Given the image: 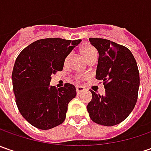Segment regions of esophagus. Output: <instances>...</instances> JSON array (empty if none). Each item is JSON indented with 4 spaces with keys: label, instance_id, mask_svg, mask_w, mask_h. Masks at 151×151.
<instances>
[{
    "label": "esophagus",
    "instance_id": "esophagus-1",
    "mask_svg": "<svg viewBox=\"0 0 151 151\" xmlns=\"http://www.w3.org/2000/svg\"><path fill=\"white\" fill-rule=\"evenodd\" d=\"M85 90H86V88H85L84 86H76V91H77L78 94H80L81 91H83Z\"/></svg>",
    "mask_w": 151,
    "mask_h": 151
}]
</instances>
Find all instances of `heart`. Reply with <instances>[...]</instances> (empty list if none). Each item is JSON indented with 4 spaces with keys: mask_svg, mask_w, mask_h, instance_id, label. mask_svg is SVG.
Listing matches in <instances>:
<instances>
[{
    "mask_svg": "<svg viewBox=\"0 0 151 151\" xmlns=\"http://www.w3.org/2000/svg\"><path fill=\"white\" fill-rule=\"evenodd\" d=\"M80 52H81V55L84 57V59L87 62L90 60H91V59H93L95 57H97L96 50L93 47L90 46V45H84V46L81 47ZM77 78L80 80V79H81V77L78 76Z\"/></svg>",
    "mask_w": 151,
    "mask_h": 151,
    "instance_id": "heart-1",
    "label": "heart"
}]
</instances>
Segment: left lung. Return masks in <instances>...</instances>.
Here are the masks:
<instances>
[{"label": "left lung", "mask_w": 151, "mask_h": 151, "mask_svg": "<svg viewBox=\"0 0 151 151\" xmlns=\"http://www.w3.org/2000/svg\"><path fill=\"white\" fill-rule=\"evenodd\" d=\"M98 51L96 79L102 81L105 94L91 91L87 105L91 119L100 125L119 124L133 111L139 86V74L133 54L126 47L104 38H89Z\"/></svg>", "instance_id": "8db88e82"}]
</instances>
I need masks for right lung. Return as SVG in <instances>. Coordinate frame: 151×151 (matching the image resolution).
Listing matches in <instances>:
<instances>
[{
    "mask_svg": "<svg viewBox=\"0 0 151 151\" xmlns=\"http://www.w3.org/2000/svg\"><path fill=\"white\" fill-rule=\"evenodd\" d=\"M81 42L44 38L29 44L15 61L12 79L16 103L22 117L42 130L61 124L69 102L76 96L74 85L50 86L51 75L63 70L65 60Z\"/></svg>",
    "mask_w": 151,
    "mask_h": 151,
    "instance_id": "add662e5",
    "label": "right lung"
}]
</instances>
